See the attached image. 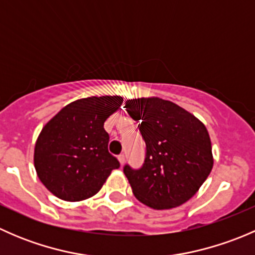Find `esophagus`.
<instances>
[{"label": "esophagus", "instance_id": "34e87169", "mask_svg": "<svg viewBox=\"0 0 255 255\" xmlns=\"http://www.w3.org/2000/svg\"><path fill=\"white\" fill-rule=\"evenodd\" d=\"M118 161H120L121 165H123V164H125V161H126L125 154H121V155H118Z\"/></svg>", "mask_w": 255, "mask_h": 255}]
</instances>
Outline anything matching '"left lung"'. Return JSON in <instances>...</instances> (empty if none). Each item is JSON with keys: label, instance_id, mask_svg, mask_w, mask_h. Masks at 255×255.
Instances as JSON below:
<instances>
[{"label": "left lung", "instance_id": "left-lung-1", "mask_svg": "<svg viewBox=\"0 0 255 255\" xmlns=\"http://www.w3.org/2000/svg\"><path fill=\"white\" fill-rule=\"evenodd\" d=\"M125 107L139 122L146 145L142 168L123 169L134 196L154 210L189 201L212 170L207 128L192 113L159 97L127 100Z\"/></svg>", "mask_w": 255, "mask_h": 255}]
</instances>
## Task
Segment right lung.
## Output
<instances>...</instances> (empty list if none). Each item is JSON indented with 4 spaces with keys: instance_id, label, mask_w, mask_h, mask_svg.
Instances as JSON below:
<instances>
[{
    "instance_id": "obj_1",
    "label": "right lung",
    "mask_w": 255,
    "mask_h": 255,
    "mask_svg": "<svg viewBox=\"0 0 255 255\" xmlns=\"http://www.w3.org/2000/svg\"><path fill=\"white\" fill-rule=\"evenodd\" d=\"M121 96H91L66 105L43 127L34 168L45 187L64 201H82L101 190L120 161L109 153L104 123L122 105Z\"/></svg>"
}]
</instances>
